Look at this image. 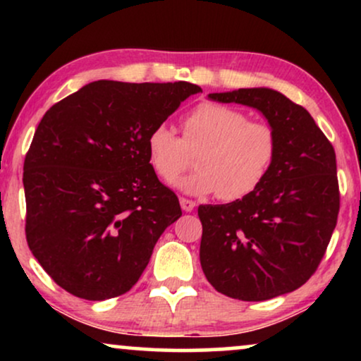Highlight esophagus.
Returning a JSON list of instances; mask_svg holds the SVG:
<instances>
[{
    "mask_svg": "<svg viewBox=\"0 0 361 361\" xmlns=\"http://www.w3.org/2000/svg\"><path fill=\"white\" fill-rule=\"evenodd\" d=\"M180 207L184 212H192L195 209V202L190 200V199H184V197H180Z\"/></svg>",
    "mask_w": 361,
    "mask_h": 361,
    "instance_id": "34e87169",
    "label": "esophagus"
}]
</instances>
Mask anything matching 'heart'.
I'll return each instance as SVG.
<instances>
[{
  "label": "heart",
  "instance_id": "1",
  "mask_svg": "<svg viewBox=\"0 0 361 361\" xmlns=\"http://www.w3.org/2000/svg\"><path fill=\"white\" fill-rule=\"evenodd\" d=\"M147 157L156 174L172 180L189 164L195 166L176 189L190 195L219 194L224 200H238L263 184L278 154L273 128L250 121L246 113L220 103H200L184 120V137L169 123H157L146 137Z\"/></svg>",
  "mask_w": 361,
  "mask_h": 361
}]
</instances>
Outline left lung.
Masks as SVG:
<instances>
[{
    "label": "left lung",
    "mask_w": 361,
    "mask_h": 361,
    "mask_svg": "<svg viewBox=\"0 0 361 361\" xmlns=\"http://www.w3.org/2000/svg\"><path fill=\"white\" fill-rule=\"evenodd\" d=\"M207 97L258 110L273 128L278 154L250 195L199 207L205 278L219 293L250 302L293 293L315 273L337 225L334 147L305 108L273 88Z\"/></svg>",
    "instance_id": "1"
}]
</instances>
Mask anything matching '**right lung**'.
Listing matches in <instances>:
<instances>
[{
    "instance_id": "1",
    "label": "right lung",
    "mask_w": 361,
    "mask_h": 361,
    "mask_svg": "<svg viewBox=\"0 0 361 361\" xmlns=\"http://www.w3.org/2000/svg\"><path fill=\"white\" fill-rule=\"evenodd\" d=\"M200 92L189 82L97 80L42 116L24 161L26 238L67 293L105 300L137 283L162 231L182 215L152 169L146 137Z\"/></svg>"
}]
</instances>
